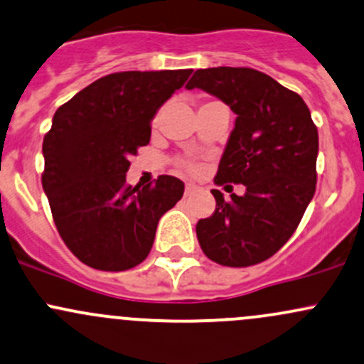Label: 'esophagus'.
Returning <instances> with one entry per match:
<instances>
[{"label": "esophagus", "instance_id": "34e87169", "mask_svg": "<svg viewBox=\"0 0 364 364\" xmlns=\"http://www.w3.org/2000/svg\"><path fill=\"white\" fill-rule=\"evenodd\" d=\"M195 188H197V186H195L193 183H186V186H185V193H186V195H188V193H192Z\"/></svg>", "mask_w": 364, "mask_h": 364}]
</instances>
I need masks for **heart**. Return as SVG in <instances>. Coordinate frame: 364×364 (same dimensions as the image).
<instances>
[{"label":"heart","instance_id":"1","mask_svg":"<svg viewBox=\"0 0 364 364\" xmlns=\"http://www.w3.org/2000/svg\"><path fill=\"white\" fill-rule=\"evenodd\" d=\"M181 167H183V169H186V171L197 169V166H195V164H192V162H181Z\"/></svg>","mask_w":364,"mask_h":364}]
</instances>
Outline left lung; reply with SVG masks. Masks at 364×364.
Returning <instances> with one entry per match:
<instances>
[{"label": "left lung", "mask_w": 364, "mask_h": 364, "mask_svg": "<svg viewBox=\"0 0 364 364\" xmlns=\"http://www.w3.org/2000/svg\"><path fill=\"white\" fill-rule=\"evenodd\" d=\"M186 89H202L237 114L220 160L216 185L246 186L213 216L198 220L197 239L213 262L251 267L275 255L293 235L316 192L317 127L296 92L251 68L197 70Z\"/></svg>", "instance_id": "1"}]
</instances>
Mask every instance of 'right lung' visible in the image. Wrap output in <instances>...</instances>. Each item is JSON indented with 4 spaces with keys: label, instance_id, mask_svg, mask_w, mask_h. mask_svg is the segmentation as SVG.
<instances>
[{
    "label": "right lung",
    "instance_id": "1",
    "mask_svg": "<svg viewBox=\"0 0 364 364\" xmlns=\"http://www.w3.org/2000/svg\"><path fill=\"white\" fill-rule=\"evenodd\" d=\"M192 70L122 71L95 80L64 102L45 134L41 185L60 239L85 265L122 272L151 251L159 220L185 183L159 176L131 186L125 172L146 146L160 106Z\"/></svg>",
    "mask_w": 364,
    "mask_h": 364
}]
</instances>
